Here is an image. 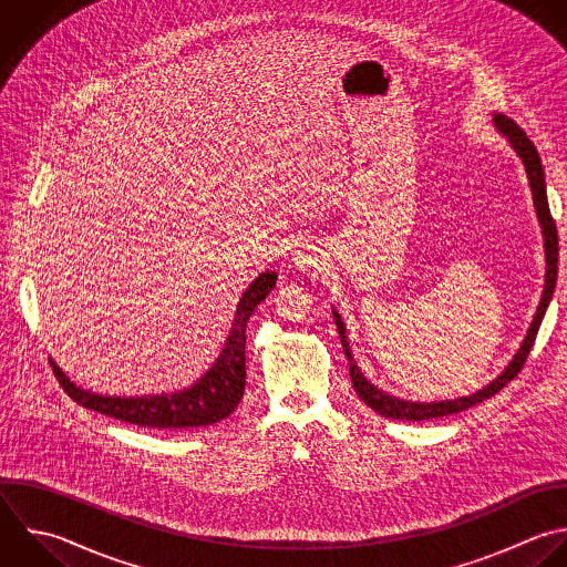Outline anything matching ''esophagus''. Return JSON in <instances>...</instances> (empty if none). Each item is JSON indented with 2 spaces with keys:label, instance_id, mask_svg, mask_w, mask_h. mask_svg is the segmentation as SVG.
Returning a JSON list of instances; mask_svg holds the SVG:
<instances>
[{
  "label": "esophagus",
  "instance_id": "esophagus-1",
  "mask_svg": "<svg viewBox=\"0 0 567 567\" xmlns=\"http://www.w3.org/2000/svg\"><path fill=\"white\" fill-rule=\"evenodd\" d=\"M295 261L299 268H310V266H317V255L310 246H301L295 250Z\"/></svg>",
  "mask_w": 567,
  "mask_h": 567
}]
</instances>
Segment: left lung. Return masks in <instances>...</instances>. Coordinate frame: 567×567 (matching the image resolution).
I'll use <instances>...</instances> for the list:
<instances>
[{
  "label": "left lung",
  "instance_id": "obj_1",
  "mask_svg": "<svg viewBox=\"0 0 567 567\" xmlns=\"http://www.w3.org/2000/svg\"><path fill=\"white\" fill-rule=\"evenodd\" d=\"M494 126L498 128V133L503 137H507L509 146L516 151V155L520 157L523 166H525V173H527V179H529V188H532V199H534V208H536V217H538V224L543 228V241H545V288H543V295H540V303L536 308V315L529 323V330L520 343V348L516 350L514 359L507 363V368L492 381L487 383L485 388L476 390L474 394H467V396H458V399H450V401H432V403H416V401H403V399H396L383 390H379L377 385H372L359 370V365L354 363V357L350 352V346H348V337H346V326L341 321V315L337 310H332L334 315V323H337V330H339V337H341V343H343V352L348 357V365H350V379H352V385L359 394V399L370 405L374 412H379L381 416L385 419H396V421H425V419H436V416H447V414H454V412H463L489 396H494L503 385H507L523 368L532 346H534V339H536V332H538V326L543 321V315L547 310V303L554 295V286H556V275H558V237H556V224L549 215V206H547V193H545V173H543V166H540V157H538V151L536 146L529 142V137L516 126V122H512L509 117L505 115H494Z\"/></svg>",
  "mask_w": 567,
  "mask_h": 567
}]
</instances>
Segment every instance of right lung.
I'll return each instance as SVG.
<instances>
[{
	"mask_svg": "<svg viewBox=\"0 0 567 567\" xmlns=\"http://www.w3.org/2000/svg\"><path fill=\"white\" fill-rule=\"evenodd\" d=\"M277 272H261L241 295L237 312L230 326V334L221 354L213 368L190 388L173 394H148V396H102L78 388L64 372L53 363V372L66 394L80 405L115 416L120 421L153 427V430H190L213 425L235 412L246 388V323L255 308L275 288Z\"/></svg>",
	"mask_w": 567,
	"mask_h": 567,
	"instance_id": "1",
	"label": "right lung"
}]
</instances>
